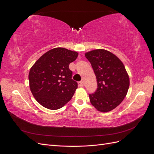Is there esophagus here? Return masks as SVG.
<instances>
[{"label": "esophagus", "instance_id": "1", "mask_svg": "<svg viewBox=\"0 0 154 154\" xmlns=\"http://www.w3.org/2000/svg\"><path fill=\"white\" fill-rule=\"evenodd\" d=\"M78 85H79V86L80 87H83V85H84V84H83V82L82 81V82H80L78 83Z\"/></svg>", "mask_w": 154, "mask_h": 154}]
</instances>
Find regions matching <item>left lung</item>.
<instances>
[{
    "label": "left lung",
    "instance_id": "left-lung-1",
    "mask_svg": "<svg viewBox=\"0 0 154 154\" xmlns=\"http://www.w3.org/2000/svg\"><path fill=\"white\" fill-rule=\"evenodd\" d=\"M96 77L97 88L89 94L91 104L101 112L114 109L127 96L128 74L123 62L109 51L95 49L85 54Z\"/></svg>",
    "mask_w": 154,
    "mask_h": 154
}]
</instances>
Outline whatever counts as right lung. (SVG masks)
<instances>
[{
    "label": "right lung",
    "instance_id": "obj_1",
    "mask_svg": "<svg viewBox=\"0 0 154 154\" xmlns=\"http://www.w3.org/2000/svg\"><path fill=\"white\" fill-rule=\"evenodd\" d=\"M78 55L76 51L56 48L44 54L31 67L30 90L42 106L57 110L71 100L78 83L72 79V72L69 66Z\"/></svg>",
    "mask_w": 154,
    "mask_h": 154
}]
</instances>
